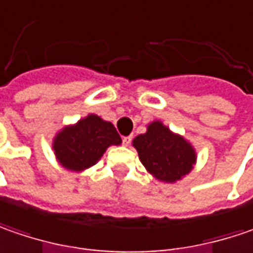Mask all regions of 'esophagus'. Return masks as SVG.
I'll use <instances>...</instances> for the list:
<instances>
[{
	"instance_id": "esophagus-1",
	"label": "esophagus",
	"mask_w": 253,
	"mask_h": 253,
	"mask_svg": "<svg viewBox=\"0 0 253 253\" xmlns=\"http://www.w3.org/2000/svg\"><path fill=\"white\" fill-rule=\"evenodd\" d=\"M131 138H133V136H126V137H123V144H125V146H130Z\"/></svg>"
}]
</instances>
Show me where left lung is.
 <instances>
[{"label": "left lung", "instance_id": "obj_1", "mask_svg": "<svg viewBox=\"0 0 253 253\" xmlns=\"http://www.w3.org/2000/svg\"><path fill=\"white\" fill-rule=\"evenodd\" d=\"M133 146L137 150L141 164L160 181L181 180L197 161L191 144L180 134H174L159 120L150 123L147 131L133 140Z\"/></svg>", "mask_w": 253, "mask_h": 253}]
</instances>
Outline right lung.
<instances>
[{"instance_id":"obj_1","label":"right lung","mask_w":253,"mask_h":253,"mask_svg":"<svg viewBox=\"0 0 253 253\" xmlns=\"http://www.w3.org/2000/svg\"><path fill=\"white\" fill-rule=\"evenodd\" d=\"M122 138L110 122L89 115L76 125L66 126L53 138V151L62 167L83 171L94 166L106 148L119 146Z\"/></svg>"}]
</instances>
